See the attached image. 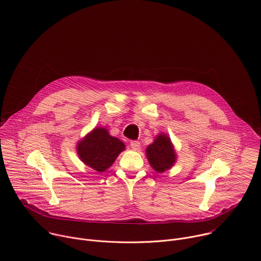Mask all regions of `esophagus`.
<instances>
[{
    "instance_id": "1",
    "label": "esophagus",
    "mask_w": 261,
    "mask_h": 261,
    "mask_svg": "<svg viewBox=\"0 0 261 261\" xmlns=\"http://www.w3.org/2000/svg\"><path fill=\"white\" fill-rule=\"evenodd\" d=\"M130 144H131V147H132L133 151H138L139 148H140V143H139V141H137V140L131 141Z\"/></svg>"
}]
</instances>
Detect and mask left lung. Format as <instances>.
I'll use <instances>...</instances> for the list:
<instances>
[{
	"label": "left lung",
	"instance_id": "8db88e82",
	"mask_svg": "<svg viewBox=\"0 0 261 261\" xmlns=\"http://www.w3.org/2000/svg\"><path fill=\"white\" fill-rule=\"evenodd\" d=\"M145 154L148 163L152 168L162 173L170 169L176 162V152L167 133H159L154 142L148 144L145 148Z\"/></svg>",
	"mask_w": 261,
	"mask_h": 261
}]
</instances>
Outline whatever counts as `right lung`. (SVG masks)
<instances>
[{
	"label": "right lung",
	"mask_w": 261,
	"mask_h": 261,
	"mask_svg": "<svg viewBox=\"0 0 261 261\" xmlns=\"http://www.w3.org/2000/svg\"><path fill=\"white\" fill-rule=\"evenodd\" d=\"M125 143L111 136L104 127H96L76 144L80 159L98 172H104L126 150Z\"/></svg>",
	"instance_id": "1"
}]
</instances>
